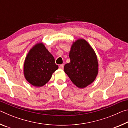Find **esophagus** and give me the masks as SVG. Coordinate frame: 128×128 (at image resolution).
<instances>
[{"instance_id": "obj_1", "label": "esophagus", "mask_w": 128, "mask_h": 128, "mask_svg": "<svg viewBox=\"0 0 128 128\" xmlns=\"http://www.w3.org/2000/svg\"><path fill=\"white\" fill-rule=\"evenodd\" d=\"M64 68V64H60L59 66V69H62Z\"/></svg>"}]
</instances>
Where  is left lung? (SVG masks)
<instances>
[{
    "instance_id": "8db88e82",
    "label": "left lung",
    "mask_w": 128,
    "mask_h": 128,
    "mask_svg": "<svg viewBox=\"0 0 128 128\" xmlns=\"http://www.w3.org/2000/svg\"><path fill=\"white\" fill-rule=\"evenodd\" d=\"M70 62L64 66L65 73L74 85L84 88L92 84L98 74V62L92 47L85 40L73 43L69 54Z\"/></svg>"
}]
</instances>
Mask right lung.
I'll return each mask as SVG.
<instances>
[{
	"mask_svg": "<svg viewBox=\"0 0 128 128\" xmlns=\"http://www.w3.org/2000/svg\"><path fill=\"white\" fill-rule=\"evenodd\" d=\"M59 68L53 55L42 42L32 47L24 64V75L26 81L36 87H42L51 79Z\"/></svg>",
	"mask_w": 128,
	"mask_h": 128,
	"instance_id": "1",
	"label": "right lung"
}]
</instances>
